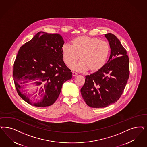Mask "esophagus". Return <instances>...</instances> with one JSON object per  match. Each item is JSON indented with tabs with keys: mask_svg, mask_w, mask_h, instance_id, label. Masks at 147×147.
I'll use <instances>...</instances> for the list:
<instances>
[{
	"mask_svg": "<svg viewBox=\"0 0 147 147\" xmlns=\"http://www.w3.org/2000/svg\"><path fill=\"white\" fill-rule=\"evenodd\" d=\"M72 75H73V76H76V75H77V73L74 72V71H73L72 72Z\"/></svg>",
	"mask_w": 147,
	"mask_h": 147,
	"instance_id": "1",
	"label": "esophagus"
}]
</instances>
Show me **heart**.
<instances>
[{
  "label": "heart",
  "mask_w": 147,
  "mask_h": 147,
  "mask_svg": "<svg viewBox=\"0 0 147 147\" xmlns=\"http://www.w3.org/2000/svg\"><path fill=\"white\" fill-rule=\"evenodd\" d=\"M71 46L65 44L62 47V59L68 67L80 71L89 70L92 73L100 71L107 63L110 54V46L105 41L88 36H79L71 41Z\"/></svg>",
  "instance_id": "1"
}]
</instances>
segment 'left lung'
<instances>
[{"mask_svg": "<svg viewBox=\"0 0 147 147\" xmlns=\"http://www.w3.org/2000/svg\"><path fill=\"white\" fill-rule=\"evenodd\" d=\"M111 48L110 58L100 70L85 76L81 89L87 105L94 108L107 107L121 96L129 78V59L127 51L116 36L105 35Z\"/></svg>", "mask_w": 147, "mask_h": 147, "instance_id": "8db88e82", "label": "left lung"}]
</instances>
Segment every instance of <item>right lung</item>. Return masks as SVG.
I'll use <instances>...</instances> for the list:
<instances>
[{"mask_svg":"<svg viewBox=\"0 0 147 147\" xmlns=\"http://www.w3.org/2000/svg\"><path fill=\"white\" fill-rule=\"evenodd\" d=\"M63 44L60 34L40 31L20 47L13 65V80L18 95L27 103L51 106L59 96L63 84L71 79L72 73L62 59ZM30 81L38 86L32 95L24 90Z\"/></svg>","mask_w":147,"mask_h":147,"instance_id":"right-lung-1","label":"right lung"}]
</instances>
